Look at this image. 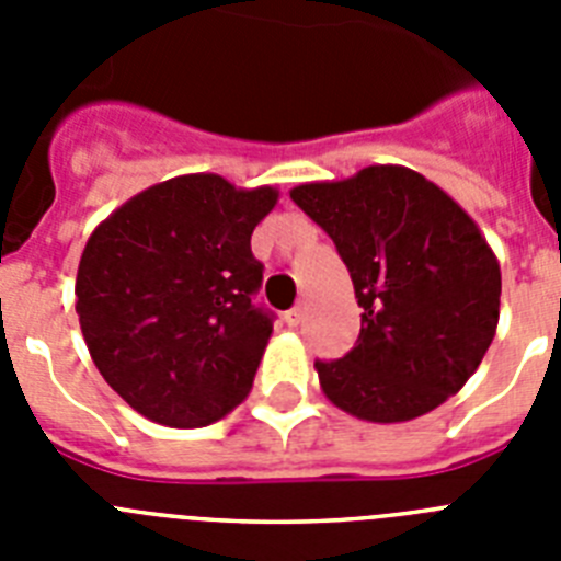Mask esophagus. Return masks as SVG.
Here are the masks:
<instances>
[{
	"instance_id": "1",
	"label": "esophagus",
	"mask_w": 561,
	"mask_h": 561,
	"mask_svg": "<svg viewBox=\"0 0 561 561\" xmlns=\"http://www.w3.org/2000/svg\"><path fill=\"white\" fill-rule=\"evenodd\" d=\"M304 317H306V309H304V306H295V309L286 311L284 320H286V325H291V329H295V325L304 323Z\"/></svg>"
}]
</instances>
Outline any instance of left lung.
Wrapping results in <instances>:
<instances>
[{
	"label": "left lung",
	"mask_w": 561,
	"mask_h": 561,
	"mask_svg": "<svg viewBox=\"0 0 561 561\" xmlns=\"http://www.w3.org/2000/svg\"><path fill=\"white\" fill-rule=\"evenodd\" d=\"M354 280L362 329L342 359H314L323 393L365 421L430 413L478 370L500 317V264L458 202L401 165L289 193Z\"/></svg>",
	"instance_id": "8db88e82"
}]
</instances>
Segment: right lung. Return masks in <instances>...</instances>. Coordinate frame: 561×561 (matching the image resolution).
<instances>
[{
  "instance_id": "right-lung-1",
  "label": "right lung",
  "mask_w": 561,
  "mask_h": 561,
  "mask_svg": "<svg viewBox=\"0 0 561 561\" xmlns=\"http://www.w3.org/2000/svg\"><path fill=\"white\" fill-rule=\"evenodd\" d=\"M277 191L191 173L137 193L87 241L76 280L83 340L103 379L146 419L207 427L247 399L272 334L255 304L257 221Z\"/></svg>"
}]
</instances>
